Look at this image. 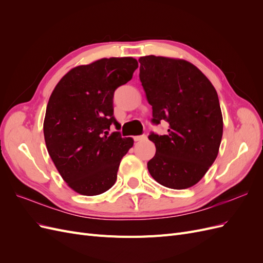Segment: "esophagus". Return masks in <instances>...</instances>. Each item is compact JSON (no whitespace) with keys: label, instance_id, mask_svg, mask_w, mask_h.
Instances as JSON below:
<instances>
[{"label":"esophagus","instance_id":"1","mask_svg":"<svg viewBox=\"0 0 263 263\" xmlns=\"http://www.w3.org/2000/svg\"><path fill=\"white\" fill-rule=\"evenodd\" d=\"M146 138H147L146 135H138V136H134L135 141H141V140H145Z\"/></svg>","mask_w":263,"mask_h":263}]
</instances>
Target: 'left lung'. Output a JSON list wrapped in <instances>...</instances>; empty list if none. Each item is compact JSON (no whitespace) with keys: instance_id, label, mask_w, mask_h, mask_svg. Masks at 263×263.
<instances>
[{"instance_id":"1","label":"left lung","mask_w":263,"mask_h":263,"mask_svg":"<svg viewBox=\"0 0 263 263\" xmlns=\"http://www.w3.org/2000/svg\"><path fill=\"white\" fill-rule=\"evenodd\" d=\"M138 61L140 82L153 106L151 123L169 124L168 135L148 136L156 146L148 171L165 187L193 186L218 155L222 116L217 92L185 60L146 55Z\"/></svg>"}]
</instances>
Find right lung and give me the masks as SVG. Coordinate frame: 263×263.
<instances>
[{
    "label": "right lung",
    "instance_id": "1",
    "mask_svg": "<svg viewBox=\"0 0 263 263\" xmlns=\"http://www.w3.org/2000/svg\"><path fill=\"white\" fill-rule=\"evenodd\" d=\"M132 57L103 58L70 70L55 85L44 121L47 150L62 179L77 193L93 196L114 185L122 158L133 138L108 135L118 86L133 78Z\"/></svg>",
    "mask_w": 263,
    "mask_h": 263
}]
</instances>
